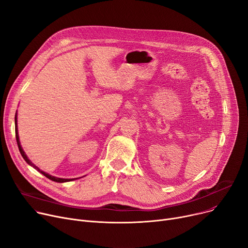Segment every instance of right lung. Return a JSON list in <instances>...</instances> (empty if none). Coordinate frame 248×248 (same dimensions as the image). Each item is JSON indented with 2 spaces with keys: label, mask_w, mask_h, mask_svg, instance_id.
<instances>
[{
  "label": "right lung",
  "mask_w": 248,
  "mask_h": 248,
  "mask_svg": "<svg viewBox=\"0 0 248 248\" xmlns=\"http://www.w3.org/2000/svg\"><path fill=\"white\" fill-rule=\"evenodd\" d=\"M15 130H16V139H17V144H18V147H19V150H20V153H21V155L23 156V158L25 159V161L29 164V165H31V166H33L36 170H38L40 173H42L43 175H45L47 178H49L50 180H52V181H55V182H59V183H63V182H68V181H72V180H74L75 178H73V179H65V178H58V177H55V176H52V175H50V174H48V173H46V172H44V171H42V170H40L35 164H33L30 160H29V158H28V156L26 155V153L24 152V150H23V148H22V146H21V144H20V140H19V135H18V126H17V113H16V116H15Z\"/></svg>",
  "instance_id": "right-lung-1"
}]
</instances>
